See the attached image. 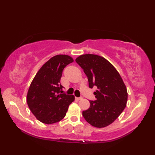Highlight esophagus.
Masks as SVG:
<instances>
[{
	"label": "esophagus",
	"instance_id": "34e87169",
	"mask_svg": "<svg viewBox=\"0 0 155 155\" xmlns=\"http://www.w3.org/2000/svg\"><path fill=\"white\" fill-rule=\"evenodd\" d=\"M75 99L77 100V101H80V100L83 99V98H82V97H75Z\"/></svg>",
	"mask_w": 155,
	"mask_h": 155
}]
</instances>
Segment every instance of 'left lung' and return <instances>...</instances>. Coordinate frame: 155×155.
Wrapping results in <instances>:
<instances>
[{
    "instance_id": "obj_1",
    "label": "left lung",
    "mask_w": 155,
    "mask_h": 155,
    "mask_svg": "<svg viewBox=\"0 0 155 155\" xmlns=\"http://www.w3.org/2000/svg\"><path fill=\"white\" fill-rule=\"evenodd\" d=\"M75 61L83 69L89 88L96 86V100L90 101V107L83 111L88 123L103 128L113 123L126 107L128 94L120 75L113 64L101 56L86 54Z\"/></svg>"
}]
</instances>
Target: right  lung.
<instances>
[{"instance_id":"obj_1","label":"right lung","mask_w":155,"mask_h":155,"mask_svg":"<svg viewBox=\"0 0 155 155\" xmlns=\"http://www.w3.org/2000/svg\"><path fill=\"white\" fill-rule=\"evenodd\" d=\"M72 62L70 56L56 55L42 65L32 81L27 104L32 114L42 123L53 124L61 120L74 101L73 95L62 93L63 87L60 82L63 69Z\"/></svg>"}]
</instances>
